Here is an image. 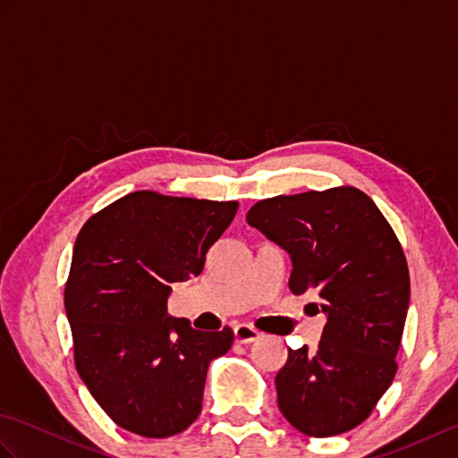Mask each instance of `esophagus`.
<instances>
[{
	"label": "esophagus",
	"mask_w": 458,
	"mask_h": 458,
	"mask_svg": "<svg viewBox=\"0 0 458 458\" xmlns=\"http://www.w3.org/2000/svg\"><path fill=\"white\" fill-rule=\"evenodd\" d=\"M259 336H261L259 330L254 328L251 325L242 323V325H236V327H234V338H236V343H240V344L254 343V340H258Z\"/></svg>",
	"instance_id": "1"
}]
</instances>
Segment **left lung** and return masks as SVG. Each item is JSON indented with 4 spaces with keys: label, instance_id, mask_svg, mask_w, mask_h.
<instances>
[{
    "label": "left lung",
    "instance_id": "obj_1",
    "mask_svg": "<svg viewBox=\"0 0 458 458\" xmlns=\"http://www.w3.org/2000/svg\"><path fill=\"white\" fill-rule=\"evenodd\" d=\"M250 226L291 254L289 289L327 313L317 352L289 348L277 405L309 437L366 421L394 382L410 307V269L390 222L356 187L279 194L250 208Z\"/></svg>",
    "mask_w": 458,
    "mask_h": 458
}]
</instances>
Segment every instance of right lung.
Here are the masks:
<instances>
[{
  "instance_id": "right-lung-1",
  "label": "right lung",
  "mask_w": 458,
  "mask_h": 458,
  "mask_svg": "<svg viewBox=\"0 0 458 458\" xmlns=\"http://www.w3.org/2000/svg\"><path fill=\"white\" fill-rule=\"evenodd\" d=\"M236 200L135 191L86 220L74 244L64 309L74 364L110 420L165 439L197 420L207 369L234 333L167 317L171 284L200 276Z\"/></svg>"
}]
</instances>
